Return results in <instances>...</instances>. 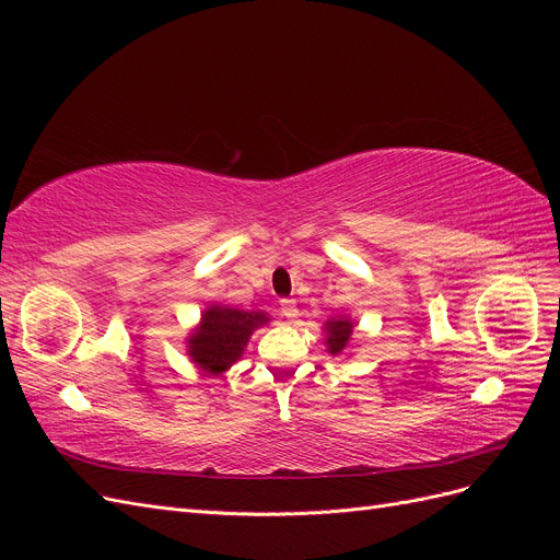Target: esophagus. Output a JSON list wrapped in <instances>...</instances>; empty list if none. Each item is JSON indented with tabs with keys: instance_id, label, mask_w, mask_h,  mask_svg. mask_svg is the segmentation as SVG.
Segmentation results:
<instances>
[{
	"instance_id": "1",
	"label": "esophagus",
	"mask_w": 560,
	"mask_h": 560,
	"mask_svg": "<svg viewBox=\"0 0 560 560\" xmlns=\"http://www.w3.org/2000/svg\"><path fill=\"white\" fill-rule=\"evenodd\" d=\"M280 313L287 319H296L299 317V308H296V301L294 299H282L280 301Z\"/></svg>"
}]
</instances>
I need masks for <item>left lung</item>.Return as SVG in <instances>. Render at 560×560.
<instances>
[{
  "label": "left lung",
  "mask_w": 560,
  "mask_h": 560,
  "mask_svg": "<svg viewBox=\"0 0 560 560\" xmlns=\"http://www.w3.org/2000/svg\"><path fill=\"white\" fill-rule=\"evenodd\" d=\"M325 346L331 358H346L348 360V348L352 343V331L354 322L350 315H334L325 322Z\"/></svg>",
  "instance_id": "8db88e82"
}]
</instances>
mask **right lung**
Wrapping results in <instances>:
<instances>
[{
  "label": "right lung",
  "instance_id": "obj_1",
  "mask_svg": "<svg viewBox=\"0 0 560 560\" xmlns=\"http://www.w3.org/2000/svg\"><path fill=\"white\" fill-rule=\"evenodd\" d=\"M268 322L266 311H241L214 301L186 336V354L200 371L219 378L243 358L249 336Z\"/></svg>",
  "mask_w": 560,
  "mask_h": 560
}]
</instances>
